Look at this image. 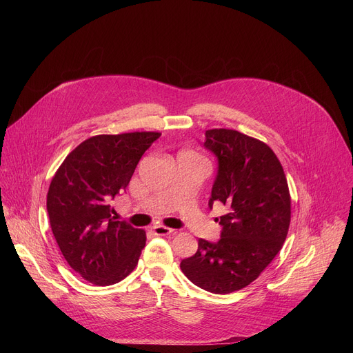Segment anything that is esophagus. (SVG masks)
Here are the masks:
<instances>
[{
    "mask_svg": "<svg viewBox=\"0 0 353 353\" xmlns=\"http://www.w3.org/2000/svg\"><path fill=\"white\" fill-rule=\"evenodd\" d=\"M170 233H173V229H170L168 226H163V225L154 226V234H157V236H168Z\"/></svg>",
    "mask_w": 353,
    "mask_h": 353,
    "instance_id": "esophagus-1",
    "label": "esophagus"
}]
</instances>
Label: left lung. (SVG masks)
<instances>
[{
    "mask_svg": "<svg viewBox=\"0 0 353 353\" xmlns=\"http://www.w3.org/2000/svg\"><path fill=\"white\" fill-rule=\"evenodd\" d=\"M204 146L218 158L208 205L221 201L228 214L218 219L221 239H199L196 253L180 268L201 289L226 294L256 281L279 253L290 223V194L279 159L263 141L214 128Z\"/></svg>",
    "mask_w": 353,
    "mask_h": 353,
    "instance_id": "8db88e82",
    "label": "left lung"
}]
</instances>
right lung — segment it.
Wrapping results in <instances>:
<instances>
[{
    "label": "right lung",
    "mask_w": 353,
    "mask_h": 353,
    "mask_svg": "<svg viewBox=\"0 0 353 353\" xmlns=\"http://www.w3.org/2000/svg\"><path fill=\"white\" fill-rule=\"evenodd\" d=\"M161 132L94 135L79 143L56 172L47 212L68 265L85 281L109 286L138 264L146 234L112 216L108 204L128 185L145 150Z\"/></svg>",
    "instance_id": "1"
}]
</instances>
